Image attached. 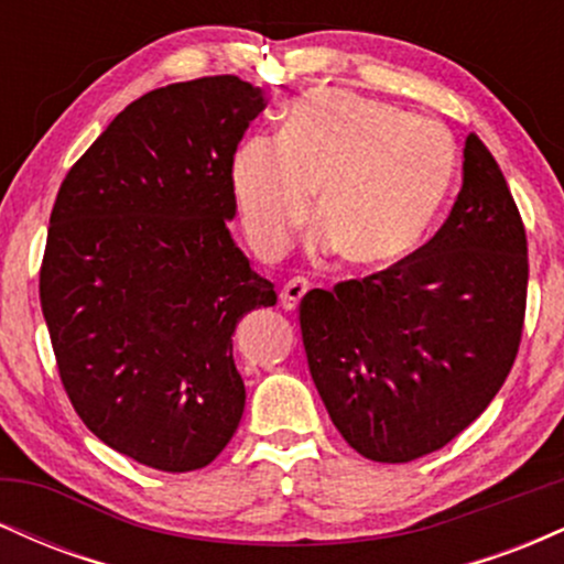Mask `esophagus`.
Returning a JSON list of instances; mask_svg holds the SVG:
<instances>
[{"label": "esophagus", "mask_w": 564, "mask_h": 564, "mask_svg": "<svg viewBox=\"0 0 564 564\" xmlns=\"http://www.w3.org/2000/svg\"><path fill=\"white\" fill-rule=\"evenodd\" d=\"M307 289H310L307 278H291L286 286L281 289V307L283 310H296V307H300L302 296L307 294Z\"/></svg>", "instance_id": "esophagus-1"}]
</instances>
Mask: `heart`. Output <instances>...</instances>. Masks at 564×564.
Masks as SVG:
<instances>
[{"instance_id":"1","label":"heart","mask_w":564,"mask_h":564,"mask_svg":"<svg viewBox=\"0 0 564 564\" xmlns=\"http://www.w3.org/2000/svg\"><path fill=\"white\" fill-rule=\"evenodd\" d=\"M456 148L443 124L349 93H310L278 138H251L232 159L246 241L264 260L289 249L313 212L323 243L360 270H384L422 246L443 209Z\"/></svg>"}]
</instances>
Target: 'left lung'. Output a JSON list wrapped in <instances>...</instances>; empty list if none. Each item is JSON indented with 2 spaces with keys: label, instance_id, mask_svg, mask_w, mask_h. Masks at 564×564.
I'll use <instances>...</instances> for the list:
<instances>
[{
  "label": "left lung",
  "instance_id": "obj_1",
  "mask_svg": "<svg viewBox=\"0 0 564 564\" xmlns=\"http://www.w3.org/2000/svg\"><path fill=\"white\" fill-rule=\"evenodd\" d=\"M525 302V225L471 132L464 185L435 238L300 304L310 373L349 448L405 464L462 435L514 366Z\"/></svg>",
  "mask_w": 564,
  "mask_h": 564
}]
</instances>
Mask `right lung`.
Listing matches in <instances>:
<instances>
[{"mask_svg":"<svg viewBox=\"0 0 564 564\" xmlns=\"http://www.w3.org/2000/svg\"><path fill=\"white\" fill-rule=\"evenodd\" d=\"M238 76L138 97L70 166L50 215L39 300L87 430L159 471L212 464L246 390L232 332L275 289L232 243V159L264 111Z\"/></svg>","mask_w":564,"mask_h":564,"instance_id":"right-lung-1","label":"right lung"}]
</instances>
